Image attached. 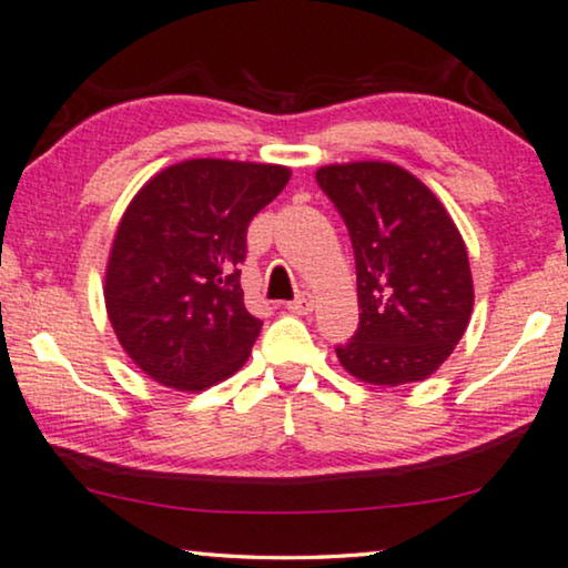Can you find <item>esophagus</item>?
<instances>
[{"label":"esophagus","mask_w":568,"mask_h":568,"mask_svg":"<svg viewBox=\"0 0 568 568\" xmlns=\"http://www.w3.org/2000/svg\"><path fill=\"white\" fill-rule=\"evenodd\" d=\"M287 311H291V314H298V316H306V314H311V311H314V295L311 293H301L298 298L295 301H291L285 306Z\"/></svg>","instance_id":"1"}]
</instances>
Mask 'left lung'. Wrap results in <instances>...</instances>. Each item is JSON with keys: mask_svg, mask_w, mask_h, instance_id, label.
<instances>
[{"mask_svg": "<svg viewBox=\"0 0 568 568\" xmlns=\"http://www.w3.org/2000/svg\"><path fill=\"white\" fill-rule=\"evenodd\" d=\"M316 182L355 250L363 314L355 337L337 345L342 367L371 386L429 378L474 311L460 231L425 182L390 162L329 164Z\"/></svg>", "mask_w": 568, "mask_h": 568, "instance_id": "left-lung-1", "label": "left lung"}]
</instances>
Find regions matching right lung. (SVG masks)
Here are the masks:
<instances>
[{"instance_id":"right-lung-1","label":"right lung","mask_w":568,"mask_h":568,"mask_svg":"<svg viewBox=\"0 0 568 568\" xmlns=\"http://www.w3.org/2000/svg\"><path fill=\"white\" fill-rule=\"evenodd\" d=\"M287 180L281 164L187 159L135 193L110 250L105 306L149 378L203 390L246 363L262 329L239 283L246 229Z\"/></svg>"}]
</instances>
